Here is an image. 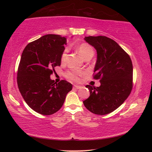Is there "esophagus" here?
Returning <instances> with one entry per match:
<instances>
[{"instance_id":"obj_1","label":"esophagus","mask_w":152,"mask_h":152,"mask_svg":"<svg viewBox=\"0 0 152 152\" xmlns=\"http://www.w3.org/2000/svg\"><path fill=\"white\" fill-rule=\"evenodd\" d=\"M74 88H75V89H80V88H81V86H78V85H74Z\"/></svg>"}]
</instances>
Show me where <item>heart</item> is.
<instances>
[{
	"label": "heart",
	"mask_w": 152,
	"mask_h": 152,
	"mask_svg": "<svg viewBox=\"0 0 152 152\" xmlns=\"http://www.w3.org/2000/svg\"><path fill=\"white\" fill-rule=\"evenodd\" d=\"M77 50H78L80 55L84 59L90 56L93 55V50H92L91 46L87 44V43H82V44L78 45V47L77 48ZM67 53H68V49H66V50H64L62 53H61V60L62 62L65 61L66 60ZM83 74L84 73L82 72L73 70L68 72L66 74V76L68 80H70L77 81L79 80V77L82 76Z\"/></svg>",
	"instance_id": "1"
}]
</instances>
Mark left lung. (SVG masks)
<instances>
[{"label":"left lung","instance_id":"8db88e82","mask_svg":"<svg viewBox=\"0 0 152 152\" xmlns=\"http://www.w3.org/2000/svg\"><path fill=\"white\" fill-rule=\"evenodd\" d=\"M84 40L96 50L94 78L101 79V86L86 85L90 96L83 103L94 114H109L119 107L131 93L132 61L120 45L109 37L89 36Z\"/></svg>","mask_w":152,"mask_h":152}]
</instances>
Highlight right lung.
Here are the masks:
<instances>
[{
    "label": "right lung",
    "mask_w": 152,
    "mask_h": 152,
    "mask_svg": "<svg viewBox=\"0 0 152 152\" xmlns=\"http://www.w3.org/2000/svg\"><path fill=\"white\" fill-rule=\"evenodd\" d=\"M66 38L48 34L29 43L23 51L17 72L19 91L35 112L52 115L62 107L72 84L66 80L56 83L50 78L56 66L61 64Z\"/></svg>",
    "instance_id": "obj_1"
}]
</instances>
